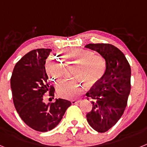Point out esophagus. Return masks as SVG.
Returning a JSON list of instances; mask_svg holds the SVG:
<instances>
[{
  "label": "esophagus",
  "mask_w": 147,
  "mask_h": 147,
  "mask_svg": "<svg viewBox=\"0 0 147 147\" xmlns=\"http://www.w3.org/2000/svg\"><path fill=\"white\" fill-rule=\"evenodd\" d=\"M80 102V100H71V104L72 105H76V104L79 103Z\"/></svg>",
  "instance_id": "1"
}]
</instances>
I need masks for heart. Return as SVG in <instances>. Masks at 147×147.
Instances as JSON below:
<instances>
[{"mask_svg":"<svg viewBox=\"0 0 147 147\" xmlns=\"http://www.w3.org/2000/svg\"><path fill=\"white\" fill-rule=\"evenodd\" d=\"M65 64L76 65L74 76L91 86L98 82L103 76L106 69V62L102 56L94 55L92 51L82 49H76L62 54ZM45 71L49 78L54 83H58L64 76L65 66L55 57H50L45 65ZM83 92V86L80 80L67 81L62 83L57 88L59 96L66 99L78 98Z\"/></svg>","mask_w":147,"mask_h":147,"instance_id":"heart-1","label":"heart"}]
</instances>
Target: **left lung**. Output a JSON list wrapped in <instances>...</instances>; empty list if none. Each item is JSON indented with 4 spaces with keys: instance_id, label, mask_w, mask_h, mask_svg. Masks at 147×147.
<instances>
[{
    "instance_id": "obj_1",
    "label": "left lung",
    "mask_w": 147,
    "mask_h": 147,
    "mask_svg": "<svg viewBox=\"0 0 147 147\" xmlns=\"http://www.w3.org/2000/svg\"><path fill=\"white\" fill-rule=\"evenodd\" d=\"M85 47L98 52L106 62L103 76L86 93L93 104L86 115L88 124L97 132H105L117 123L126 108L131 89L130 65L111 44L90 43Z\"/></svg>"
}]
</instances>
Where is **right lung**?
<instances>
[{"label": "right lung", "mask_w": 147, "mask_h": 147, "mask_svg": "<svg viewBox=\"0 0 147 147\" xmlns=\"http://www.w3.org/2000/svg\"><path fill=\"white\" fill-rule=\"evenodd\" d=\"M51 51V49H36L23 56L15 65L10 81L17 112L28 127L39 132L57 127L71 105L70 101L62 98H56L53 103L43 102L45 93L49 92L50 96H54L55 91L48 83L45 67Z\"/></svg>", "instance_id": "1"}]
</instances>
